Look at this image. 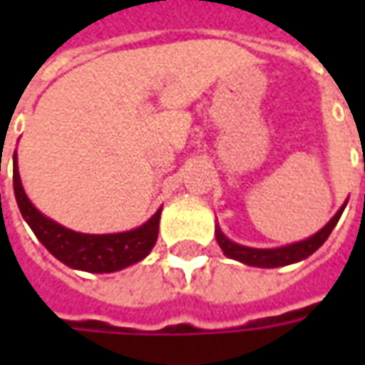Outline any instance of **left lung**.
Returning a JSON list of instances; mask_svg holds the SVG:
<instances>
[{
    "instance_id": "1",
    "label": "left lung",
    "mask_w": 365,
    "mask_h": 365,
    "mask_svg": "<svg viewBox=\"0 0 365 365\" xmlns=\"http://www.w3.org/2000/svg\"><path fill=\"white\" fill-rule=\"evenodd\" d=\"M348 203V201H346ZM346 203L336 211V215L330 219L324 227H322L317 235L305 238L301 242H293V245L282 246V248H250V246H242L232 242L229 238L222 235L221 227L217 225L215 229V237H217V242L221 246V250L232 260H238L246 264V266H256V268H279V266H289V264H295V262H301L309 258L311 254L317 252L324 240L329 238V235L332 232V229L336 227L340 215L344 211Z\"/></svg>"
}]
</instances>
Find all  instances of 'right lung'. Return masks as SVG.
<instances>
[{
    "mask_svg": "<svg viewBox=\"0 0 365 365\" xmlns=\"http://www.w3.org/2000/svg\"><path fill=\"white\" fill-rule=\"evenodd\" d=\"M13 160H15L13 190H15V199H17L21 215L33 229L35 237L43 242L44 248L62 264L74 269H82V272H91V274H109V272H117V269L140 262L154 248L156 238H158L162 207L138 229L127 230V232H113V235L76 232L44 217L29 201L21 183L19 170H17V150L13 154Z\"/></svg>",
    "mask_w": 365,
    "mask_h": 365,
    "instance_id": "1",
    "label": "right lung"
}]
</instances>
